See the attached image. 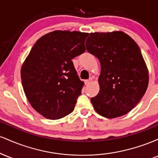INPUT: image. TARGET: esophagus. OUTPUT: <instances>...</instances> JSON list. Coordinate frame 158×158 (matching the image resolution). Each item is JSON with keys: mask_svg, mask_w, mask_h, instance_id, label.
<instances>
[{"mask_svg": "<svg viewBox=\"0 0 158 158\" xmlns=\"http://www.w3.org/2000/svg\"><path fill=\"white\" fill-rule=\"evenodd\" d=\"M92 81H93V79H92V78H90L89 79H86V80H85V85L90 84Z\"/></svg>", "mask_w": 158, "mask_h": 158, "instance_id": "obj_1", "label": "esophagus"}]
</instances>
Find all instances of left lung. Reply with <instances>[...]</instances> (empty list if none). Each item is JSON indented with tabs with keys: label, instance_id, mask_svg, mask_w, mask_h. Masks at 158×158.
Returning <instances> with one entry per match:
<instances>
[{
	"label": "left lung",
	"instance_id": "1",
	"mask_svg": "<svg viewBox=\"0 0 158 158\" xmlns=\"http://www.w3.org/2000/svg\"><path fill=\"white\" fill-rule=\"evenodd\" d=\"M85 44L101 65L99 91L90 99L94 109L108 119L131 111L148 85V70L138 45L122 31L91 32Z\"/></svg>",
	"mask_w": 158,
	"mask_h": 158
}]
</instances>
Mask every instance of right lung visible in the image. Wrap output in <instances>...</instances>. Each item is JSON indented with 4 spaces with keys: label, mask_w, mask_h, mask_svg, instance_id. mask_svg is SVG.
<instances>
[{
    "label": "right lung",
    "mask_w": 158,
    "mask_h": 158,
    "mask_svg": "<svg viewBox=\"0 0 158 158\" xmlns=\"http://www.w3.org/2000/svg\"><path fill=\"white\" fill-rule=\"evenodd\" d=\"M88 33L55 30L41 36L23 61L21 77L31 106L47 119L71 113L84 82L72 59L85 51Z\"/></svg>",
    "instance_id": "1"
}]
</instances>
